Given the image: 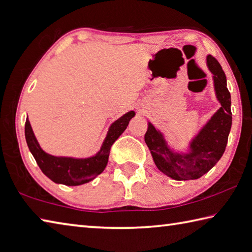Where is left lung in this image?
Segmentation results:
<instances>
[{
  "label": "left lung",
  "mask_w": 252,
  "mask_h": 252,
  "mask_svg": "<svg viewBox=\"0 0 252 252\" xmlns=\"http://www.w3.org/2000/svg\"><path fill=\"white\" fill-rule=\"evenodd\" d=\"M206 64L213 74L216 98L220 107L189 141L188 153H177L171 149L162 132L150 122L145 135V141L157 168L177 181L195 180L207 173L221 158L228 141L232 117L226 75L213 56H207Z\"/></svg>",
  "instance_id": "8db88e82"
}]
</instances>
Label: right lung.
Segmentation results:
<instances>
[{"label":"right lung","mask_w":252,"mask_h":252,"mask_svg":"<svg viewBox=\"0 0 252 252\" xmlns=\"http://www.w3.org/2000/svg\"><path fill=\"white\" fill-rule=\"evenodd\" d=\"M134 116L135 112L130 111L114 122L108 128L101 149L96 155L89 158L57 157L45 153L38 144L28 118L25 123V138L30 151L46 177L55 183L77 187L92 181L103 172L107 164L112 145L124 132Z\"/></svg>","instance_id":"1"}]
</instances>
